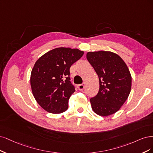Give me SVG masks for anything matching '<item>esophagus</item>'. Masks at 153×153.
<instances>
[{"instance_id":"esophagus-1","label":"esophagus","mask_w":153,"mask_h":153,"mask_svg":"<svg viewBox=\"0 0 153 153\" xmlns=\"http://www.w3.org/2000/svg\"><path fill=\"white\" fill-rule=\"evenodd\" d=\"M77 88L79 90H83L85 88V84L82 83V84H80V85H77Z\"/></svg>"}]
</instances>
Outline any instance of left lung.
<instances>
[{
	"mask_svg": "<svg viewBox=\"0 0 153 153\" xmlns=\"http://www.w3.org/2000/svg\"><path fill=\"white\" fill-rule=\"evenodd\" d=\"M86 58L99 78L97 95L90 98L93 111L101 116L120 110L129 96L131 76L123 59L111 51L88 52Z\"/></svg>",
	"mask_w": 153,
	"mask_h": 153,
	"instance_id": "1",
	"label": "left lung"
}]
</instances>
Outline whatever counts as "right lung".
I'll list each match as a JSON object with an SVG mask.
<instances>
[{
	"mask_svg": "<svg viewBox=\"0 0 153 153\" xmlns=\"http://www.w3.org/2000/svg\"><path fill=\"white\" fill-rule=\"evenodd\" d=\"M83 54L77 49L58 48L36 62L30 85L34 98L44 110L53 114L67 110L69 98L76 91L71 82L70 68Z\"/></svg>",
	"mask_w": 153,
	"mask_h": 153,
	"instance_id": "obj_1",
	"label": "right lung"
}]
</instances>
